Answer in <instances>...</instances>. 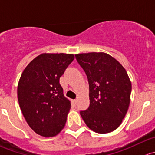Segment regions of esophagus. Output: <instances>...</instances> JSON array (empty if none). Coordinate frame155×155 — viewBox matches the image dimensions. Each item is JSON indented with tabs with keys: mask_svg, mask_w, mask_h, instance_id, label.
Here are the masks:
<instances>
[{
	"mask_svg": "<svg viewBox=\"0 0 155 155\" xmlns=\"http://www.w3.org/2000/svg\"><path fill=\"white\" fill-rule=\"evenodd\" d=\"M77 102H78L77 99H75V100L73 101V104H74V105L77 104Z\"/></svg>",
	"mask_w": 155,
	"mask_h": 155,
	"instance_id": "esophagus-1",
	"label": "esophagus"
}]
</instances>
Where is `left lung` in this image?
<instances>
[{
  "label": "left lung",
  "instance_id": "1",
  "mask_svg": "<svg viewBox=\"0 0 155 155\" xmlns=\"http://www.w3.org/2000/svg\"><path fill=\"white\" fill-rule=\"evenodd\" d=\"M75 56L89 85L90 104L80 111L81 117L93 131L110 133L119 127L129 108L132 85L128 74L107 54L92 52Z\"/></svg>",
  "mask_w": 155,
  "mask_h": 155
}]
</instances>
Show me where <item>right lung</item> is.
Instances as JSON below:
<instances>
[{
    "label": "right lung",
    "mask_w": 155,
    "mask_h": 155,
    "mask_svg": "<svg viewBox=\"0 0 155 155\" xmlns=\"http://www.w3.org/2000/svg\"><path fill=\"white\" fill-rule=\"evenodd\" d=\"M74 60L67 54H42L28 64L21 75L18 101L31 130L45 137L64 129L70 102L63 93L60 78Z\"/></svg>",
    "instance_id": "right-lung-1"
}]
</instances>
